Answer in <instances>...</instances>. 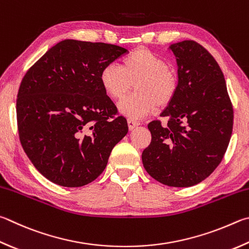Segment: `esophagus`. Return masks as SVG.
<instances>
[{
    "label": "esophagus",
    "instance_id": "esophagus-1",
    "mask_svg": "<svg viewBox=\"0 0 249 249\" xmlns=\"http://www.w3.org/2000/svg\"><path fill=\"white\" fill-rule=\"evenodd\" d=\"M127 124H128V128H129V130L134 129L135 127H136V126H138V125H139V123H138L137 121H134V120H130V119H128V120H127Z\"/></svg>",
    "mask_w": 249,
    "mask_h": 249
}]
</instances>
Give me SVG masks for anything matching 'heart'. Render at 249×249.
<instances>
[{
  "label": "heart",
  "instance_id": "obj_1",
  "mask_svg": "<svg viewBox=\"0 0 249 249\" xmlns=\"http://www.w3.org/2000/svg\"><path fill=\"white\" fill-rule=\"evenodd\" d=\"M101 87L112 99L121 100L135 84L136 92L122 101L119 110L130 120L150 114L158 107L169 105L178 89V78L163 57L146 48L129 52L122 60L103 66L100 71Z\"/></svg>",
  "mask_w": 249,
  "mask_h": 249
}]
</instances>
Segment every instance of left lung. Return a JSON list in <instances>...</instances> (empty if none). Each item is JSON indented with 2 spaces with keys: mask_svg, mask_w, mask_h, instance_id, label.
I'll return each mask as SVG.
<instances>
[{
  "mask_svg": "<svg viewBox=\"0 0 249 249\" xmlns=\"http://www.w3.org/2000/svg\"><path fill=\"white\" fill-rule=\"evenodd\" d=\"M178 89L161 113L165 125L148 124L151 142L142 155L144 169L168 186L188 187L207 178L222 161L233 129V106L214 57L194 40L172 44Z\"/></svg>",
  "mask_w": 249,
  "mask_h": 249,
  "instance_id": "obj_1",
  "label": "left lung"
}]
</instances>
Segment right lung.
I'll return each instance as SVG.
<instances>
[{
  "label": "right lung",
  "instance_id": "1",
  "mask_svg": "<svg viewBox=\"0 0 249 249\" xmlns=\"http://www.w3.org/2000/svg\"><path fill=\"white\" fill-rule=\"evenodd\" d=\"M126 53L114 44L67 39L27 71L16 100L18 135L35 168L51 182L91 183L127 134V121L99 79L103 66Z\"/></svg>",
  "mask_w": 249,
  "mask_h": 249
}]
</instances>
